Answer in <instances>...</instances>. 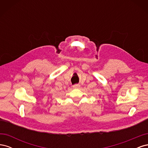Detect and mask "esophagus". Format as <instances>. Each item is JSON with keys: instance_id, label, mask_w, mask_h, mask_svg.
Masks as SVG:
<instances>
[{"instance_id": "1", "label": "esophagus", "mask_w": 148, "mask_h": 148, "mask_svg": "<svg viewBox=\"0 0 148 148\" xmlns=\"http://www.w3.org/2000/svg\"><path fill=\"white\" fill-rule=\"evenodd\" d=\"M73 88H75V89H78V88H80V85L79 84H74L73 86Z\"/></svg>"}]
</instances>
